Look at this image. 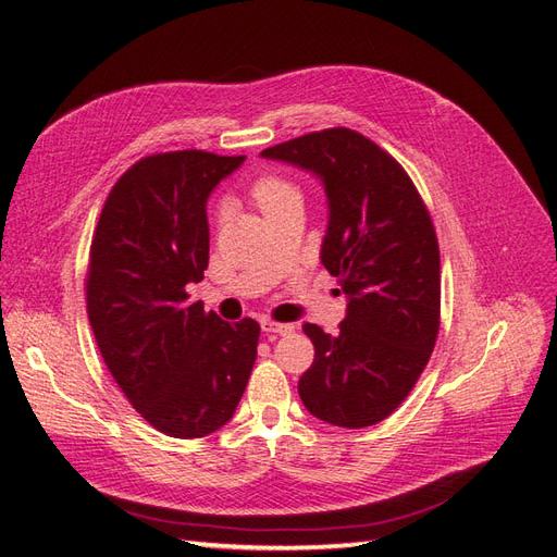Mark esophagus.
Wrapping results in <instances>:
<instances>
[{"instance_id":"esophagus-1","label":"esophagus","mask_w":557,"mask_h":557,"mask_svg":"<svg viewBox=\"0 0 557 557\" xmlns=\"http://www.w3.org/2000/svg\"><path fill=\"white\" fill-rule=\"evenodd\" d=\"M261 330L265 334H280V336H287L294 332V324H284V322H275V320H261Z\"/></svg>"}]
</instances>
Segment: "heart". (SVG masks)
Here are the masks:
<instances>
[{"label": "heart", "mask_w": 557, "mask_h": 557, "mask_svg": "<svg viewBox=\"0 0 557 557\" xmlns=\"http://www.w3.org/2000/svg\"><path fill=\"white\" fill-rule=\"evenodd\" d=\"M249 199L253 202V207L263 213V216H268L270 211L301 199V193H298L296 185H292L287 178L275 176V174H263L249 185Z\"/></svg>", "instance_id": "obj_1"}]
</instances>
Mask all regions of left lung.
Returning <instances> with one entry per match:
<instances>
[{
    "label": "left lung",
    "instance_id": "1",
    "mask_svg": "<svg viewBox=\"0 0 557 557\" xmlns=\"http://www.w3.org/2000/svg\"><path fill=\"white\" fill-rule=\"evenodd\" d=\"M320 176L330 199L322 265L348 294L346 320L304 324L315 360L298 381L312 417L367 428L405 403L440 332V247L403 164L367 136L334 126L261 152Z\"/></svg>",
    "mask_w": 557,
    "mask_h": 557
}]
</instances>
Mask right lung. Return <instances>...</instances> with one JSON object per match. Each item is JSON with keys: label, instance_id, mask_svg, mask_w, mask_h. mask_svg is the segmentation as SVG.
Wrapping results in <instances>:
<instances>
[{"label": "right lung", "instance_id": "add662e5", "mask_svg": "<svg viewBox=\"0 0 557 557\" xmlns=\"http://www.w3.org/2000/svg\"><path fill=\"white\" fill-rule=\"evenodd\" d=\"M245 154H148L112 185L94 231L87 312L126 400L171 437H205L233 419L256 360V320L223 322L190 304L209 265L207 199Z\"/></svg>", "mask_w": 557, "mask_h": 557}]
</instances>
